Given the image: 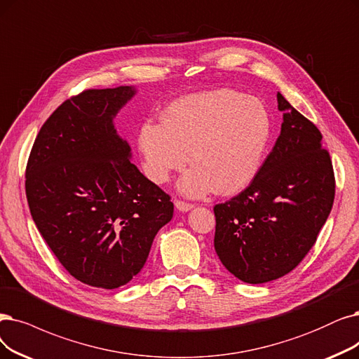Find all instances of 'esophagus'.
Masks as SVG:
<instances>
[{"label": "esophagus", "instance_id": "1", "mask_svg": "<svg viewBox=\"0 0 359 359\" xmlns=\"http://www.w3.org/2000/svg\"><path fill=\"white\" fill-rule=\"evenodd\" d=\"M175 208H177L180 212H189V210H191V209L194 208V205L181 202V200H175Z\"/></svg>", "mask_w": 359, "mask_h": 359}]
</instances>
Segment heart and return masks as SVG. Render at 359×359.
<instances>
[{
	"instance_id": "b5f03b06",
	"label": "heart",
	"mask_w": 359,
	"mask_h": 359,
	"mask_svg": "<svg viewBox=\"0 0 359 359\" xmlns=\"http://www.w3.org/2000/svg\"><path fill=\"white\" fill-rule=\"evenodd\" d=\"M271 137V116L255 97L219 88L181 97L162 114V123L144 122L138 151L146 177L162 185L189 162L178 191L198 198L217 189L234 194L259 172Z\"/></svg>"
}]
</instances>
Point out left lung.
<instances>
[{
  "mask_svg": "<svg viewBox=\"0 0 359 359\" xmlns=\"http://www.w3.org/2000/svg\"><path fill=\"white\" fill-rule=\"evenodd\" d=\"M281 133L249 187L213 208V246L238 280L262 284L294 269L317 241L334 202L323 135L280 93Z\"/></svg>",
  "mask_w": 359,
  "mask_h": 359,
  "instance_id": "8db88e82",
  "label": "left lung"
}]
</instances>
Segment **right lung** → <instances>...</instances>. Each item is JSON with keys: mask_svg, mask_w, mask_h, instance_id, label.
Masks as SVG:
<instances>
[{"mask_svg": "<svg viewBox=\"0 0 359 359\" xmlns=\"http://www.w3.org/2000/svg\"><path fill=\"white\" fill-rule=\"evenodd\" d=\"M135 87L83 91L42 125L26 166L32 219L76 280L118 289L144 266L174 203L131 162L113 119Z\"/></svg>", "mask_w": 359, "mask_h": 359, "instance_id": "1", "label": "right lung"}]
</instances>
